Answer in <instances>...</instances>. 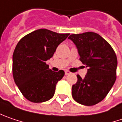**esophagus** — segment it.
<instances>
[{
	"label": "esophagus",
	"instance_id": "obj_1",
	"mask_svg": "<svg viewBox=\"0 0 122 122\" xmlns=\"http://www.w3.org/2000/svg\"><path fill=\"white\" fill-rule=\"evenodd\" d=\"M65 74H66V75H68L70 74V72L68 70H66V71H65Z\"/></svg>",
	"mask_w": 122,
	"mask_h": 122
}]
</instances>
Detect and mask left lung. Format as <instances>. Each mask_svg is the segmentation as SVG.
Segmentation results:
<instances>
[{
	"mask_svg": "<svg viewBox=\"0 0 122 122\" xmlns=\"http://www.w3.org/2000/svg\"><path fill=\"white\" fill-rule=\"evenodd\" d=\"M80 61L88 68L84 79L77 76L72 87V95L79 104L93 106L102 102L116 80L117 59L111 45L95 32L71 34Z\"/></svg>",
	"mask_w": 122,
	"mask_h": 122,
	"instance_id": "obj_1",
	"label": "left lung"
}]
</instances>
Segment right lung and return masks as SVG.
Segmentation results:
<instances>
[{
	"instance_id": "obj_1",
	"label": "right lung",
	"mask_w": 122,
	"mask_h": 122,
	"mask_svg": "<svg viewBox=\"0 0 122 122\" xmlns=\"http://www.w3.org/2000/svg\"><path fill=\"white\" fill-rule=\"evenodd\" d=\"M68 35L40 29L19 41L13 54L12 72L15 83L27 100L41 103L53 97L56 85L65 72L51 70L46 62Z\"/></svg>"
}]
</instances>
